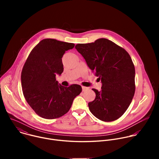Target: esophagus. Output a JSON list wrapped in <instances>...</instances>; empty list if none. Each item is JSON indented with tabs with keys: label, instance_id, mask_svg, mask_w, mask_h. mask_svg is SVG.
<instances>
[{
	"label": "esophagus",
	"instance_id": "esophagus-1",
	"mask_svg": "<svg viewBox=\"0 0 159 159\" xmlns=\"http://www.w3.org/2000/svg\"><path fill=\"white\" fill-rule=\"evenodd\" d=\"M82 91H85V90H87L89 89V87H84V86H82Z\"/></svg>",
	"mask_w": 159,
	"mask_h": 159
}]
</instances>
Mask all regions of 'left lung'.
Instances as JSON below:
<instances>
[{
	"label": "left lung",
	"mask_w": 159,
	"mask_h": 159,
	"mask_svg": "<svg viewBox=\"0 0 159 159\" xmlns=\"http://www.w3.org/2000/svg\"><path fill=\"white\" fill-rule=\"evenodd\" d=\"M75 48L102 82L101 91L93 89L96 98L88 104L90 111L103 121L118 120L128 108L135 92V70L131 57L106 38L77 44Z\"/></svg>",
	"instance_id": "8db88e82"
}]
</instances>
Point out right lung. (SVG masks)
I'll use <instances>...</instances> for the list:
<instances>
[{
	"label": "right lung",
	"instance_id": "1",
	"mask_svg": "<svg viewBox=\"0 0 159 159\" xmlns=\"http://www.w3.org/2000/svg\"><path fill=\"white\" fill-rule=\"evenodd\" d=\"M75 44L55 39L41 40L30 52L21 72L25 98L36 114L45 119L63 116L72 106L82 87L72 84L66 87L58 84L56 75L61 74V58Z\"/></svg>",
	"mask_w": 159,
	"mask_h": 159
}]
</instances>
